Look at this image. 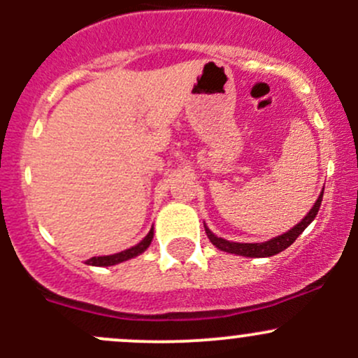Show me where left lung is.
<instances>
[{"mask_svg":"<svg viewBox=\"0 0 358 358\" xmlns=\"http://www.w3.org/2000/svg\"><path fill=\"white\" fill-rule=\"evenodd\" d=\"M322 196H324V190L320 192L319 199L315 201L313 208L308 211V215H306L305 218H303L301 222L298 223V225L292 227L291 230H287V232L282 234V236H277V237H273V239L266 241V243H256V244L230 243V241L222 239V237H216L215 234H213L211 230H209L208 227L204 225L206 236H208V239L211 241L213 246H216V248L222 249V251H225V252H232V255L248 256V258H268V256L279 255L280 251H284V249L289 248L291 244L294 243L296 239H298L299 234H301L303 230H305L306 227H308L310 223L315 220L317 213H319V208H320V202H322Z\"/></svg>","mask_w":358,"mask_h":358,"instance_id":"8db88e82","label":"left lung"}]
</instances>
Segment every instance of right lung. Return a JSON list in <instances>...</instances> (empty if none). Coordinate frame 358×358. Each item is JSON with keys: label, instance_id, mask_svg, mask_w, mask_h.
<instances>
[{"label": "right lung", "instance_id": "1", "mask_svg": "<svg viewBox=\"0 0 358 358\" xmlns=\"http://www.w3.org/2000/svg\"><path fill=\"white\" fill-rule=\"evenodd\" d=\"M152 237H154V229H150V232L147 234V236L143 237V239L140 241V243L136 244V246L126 249V251L115 252V255L93 256V258H90L86 263H88V265H93V266L117 265V263H122V262H126V259H131V258H135V256L142 255V252L150 246V243H152Z\"/></svg>", "mask_w": 358, "mask_h": 358}]
</instances>
